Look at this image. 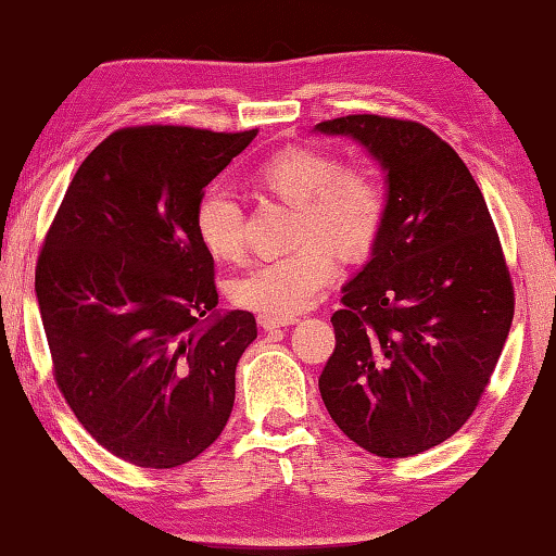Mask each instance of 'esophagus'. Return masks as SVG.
Returning a JSON list of instances; mask_svg holds the SVG:
<instances>
[{"instance_id": "esophagus-1", "label": "esophagus", "mask_w": 556, "mask_h": 556, "mask_svg": "<svg viewBox=\"0 0 556 556\" xmlns=\"http://www.w3.org/2000/svg\"><path fill=\"white\" fill-rule=\"evenodd\" d=\"M257 321H260L262 328H265V331H277V328H285V326L294 324V321H281V318H271V316H260Z\"/></svg>"}]
</instances>
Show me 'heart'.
Instances as JSON below:
<instances>
[{"label":"heart","mask_w":556,"mask_h":556,"mask_svg":"<svg viewBox=\"0 0 556 556\" xmlns=\"http://www.w3.org/2000/svg\"><path fill=\"white\" fill-rule=\"evenodd\" d=\"M260 181L299 205L296 240L309 242L240 271L230 281V299L248 312L291 321L312 308L321 289L336 279L332 243L343 255H363L372 248L384 220V191L372 174L343 168L324 149H289L271 156L260 168ZM195 232L213 257H242L244 213L230 188L213 186L203 193Z\"/></svg>","instance_id":"obj_1"}]
</instances>
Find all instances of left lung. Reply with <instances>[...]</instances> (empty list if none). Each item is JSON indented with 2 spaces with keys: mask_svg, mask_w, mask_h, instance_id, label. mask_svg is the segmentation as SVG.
<instances>
[{
  "mask_svg": "<svg viewBox=\"0 0 556 556\" xmlns=\"http://www.w3.org/2000/svg\"><path fill=\"white\" fill-rule=\"evenodd\" d=\"M384 174V220L331 316L336 351L318 378L331 419L357 446L404 458L466 425L513 326V285L481 188L417 122L348 115Z\"/></svg>",
  "mask_w": 556,
  "mask_h": 556,
  "instance_id": "8db88e82",
  "label": "left lung"
}]
</instances>
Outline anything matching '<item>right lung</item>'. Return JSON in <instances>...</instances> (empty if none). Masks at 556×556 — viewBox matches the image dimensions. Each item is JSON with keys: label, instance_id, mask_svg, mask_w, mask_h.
Returning a JSON list of instances; mask_svg holds the SVG:
<instances>
[{"label": "right lung", "instance_id": "add662e5", "mask_svg": "<svg viewBox=\"0 0 556 556\" xmlns=\"http://www.w3.org/2000/svg\"><path fill=\"white\" fill-rule=\"evenodd\" d=\"M257 129L127 127L88 154L36 267L55 382L88 434L142 468H174L220 437L235 368L257 338L218 312L195 232L205 186Z\"/></svg>", "mask_w": 556, "mask_h": 556}]
</instances>
